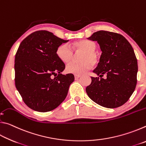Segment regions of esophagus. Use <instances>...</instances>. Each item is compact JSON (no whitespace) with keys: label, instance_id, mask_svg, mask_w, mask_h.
<instances>
[{"label":"esophagus","instance_id":"34e87169","mask_svg":"<svg viewBox=\"0 0 146 146\" xmlns=\"http://www.w3.org/2000/svg\"><path fill=\"white\" fill-rule=\"evenodd\" d=\"M80 76H81V75H75V79H78V78H80Z\"/></svg>","mask_w":146,"mask_h":146}]
</instances>
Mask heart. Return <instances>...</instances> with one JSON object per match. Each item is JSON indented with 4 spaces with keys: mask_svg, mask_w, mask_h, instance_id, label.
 Returning <instances> with one entry per match:
<instances>
[{
    "mask_svg": "<svg viewBox=\"0 0 146 146\" xmlns=\"http://www.w3.org/2000/svg\"><path fill=\"white\" fill-rule=\"evenodd\" d=\"M70 47L66 44H61L56 51L57 57L64 63H69L73 60L74 53L83 52L80 57V62H73L66 66V71L68 73L81 75L95 65L98 61V56L96 52L97 44L88 40H81L75 42Z\"/></svg>",
    "mask_w": 146,
    "mask_h": 146,
    "instance_id": "heart-1",
    "label": "heart"
}]
</instances>
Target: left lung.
<instances>
[{"label":"left lung","instance_id":"obj_1","mask_svg":"<svg viewBox=\"0 0 146 146\" xmlns=\"http://www.w3.org/2000/svg\"><path fill=\"white\" fill-rule=\"evenodd\" d=\"M88 39L97 41L102 53L93 71L100 78L91 76L86 93L103 107H120L129 99L137 85L138 64L134 50L124 36L114 32L98 31Z\"/></svg>","mask_w":146,"mask_h":146}]
</instances>
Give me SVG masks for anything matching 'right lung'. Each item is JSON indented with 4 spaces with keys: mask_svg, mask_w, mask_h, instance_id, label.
<instances>
[{
    "mask_svg": "<svg viewBox=\"0 0 146 146\" xmlns=\"http://www.w3.org/2000/svg\"><path fill=\"white\" fill-rule=\"evenodd\" d=\"M68 41L40 30L29 35L20 44L15 58V82L24 103L31 110L50 111L67 96L75 77L71 73H61L65 64L56 51Z\"/></svg>",
    "mask_w": 146,
    "mask_h": 146,
    "instance_id": "obj_1",
    "label": "right lung"
}]
</instances>
